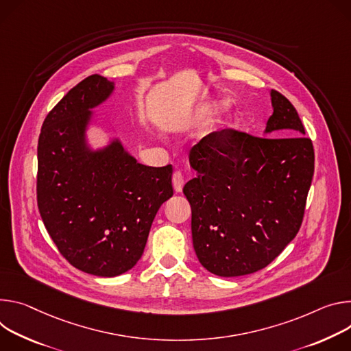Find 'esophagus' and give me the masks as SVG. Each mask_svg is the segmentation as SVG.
Masks as SVG:
<instances>
[{
	"mask_svg": "<svg viewBox=\"0 0 351 351\" xmlns=\"http://www.w3.org/2000/svg\"><path fill=\"white\" fill-rule=\"evenodd\" d=\"M173 186H174V191L178 193L182 191V186H184V177L181 174V171H174L173 174Z\"/></svg>",
	"mask_w": 351,
	"mask_h": 351,
	"instance_id": "esophagus-1",
	"label": "esophagus"
}]
</instances>
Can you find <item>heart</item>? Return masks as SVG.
Masks as SVG:
<instances>
[{
	"mask_svg": "<svg viewBox=\"0 0 351 351\" xmlns=\"http://www.w3.org/2000/svg\"><path fill=\"white\" fill-rule=\"evenodd\" d=\"M221 107H223V103H220V101H208V103L201 104V106L197 108V114H198V115H204V117L213 115V114H216Z\"/></svg>",
	"mask_w": 351,
	"mask_h": 351,
	"instance_id": "heart-1",
	"label": "heart"
}]
</instances>
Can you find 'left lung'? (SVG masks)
<instances>
[{
	"instance_id": "obj_1",
	"label": "left lung",
	"mask_w": 351,
	"mask_h": 351,
	"mask_svg": "<svg viewBox=\"0 0 351 351\" xmlns=\"http://www.w3.org/2000/svg\"><path fill=\"white\" fill-rule=\"evenodd\" d=\"M266 136L232 128L189 150L198 177L184 185L193 250L210 274L234 278L266 267L297 236L314 176L313 141L287 97L270 90Z\"/></svg>"
}]
</instances>
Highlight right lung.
<instances>
[{"label": "right lung", "mask_w": 351, "mask_h": 351, "mask_svg": "<svg viewBox=\"0 0 351 351\" xmlns=\"http://www.w3.org/2000/svg\"><path fill=\"white\" fill-rule=\"evenodd\" d=\"M112 89L97 73L73 86L47 114L37 145V206L47 232L72 266L103 278L135 266L174 192L171 165H139L119 141L86 147L89 110Z\"/></svg>", "instance_id": "add662e5"}]
</instances>
